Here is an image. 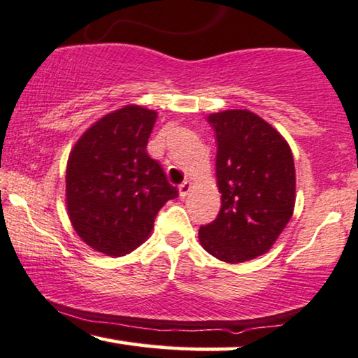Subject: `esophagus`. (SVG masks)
Masks as SVG:
<instances>
[{"label": "esophagus", "instance_id": "esophagus-1", "mask_svg": "<svg viewBox=\"0 0 358 358\" xmlns=\"http://www.w3.org/2000/svg\"><path fill=\"white\" fill-rule=\"evenodd\" d=\"M190 190H192V182H190V180H185V182L179 185V195L182 199L190 192Z\"/></svg>", "mask_w": 358, "mask_h": 358}]
</instances>
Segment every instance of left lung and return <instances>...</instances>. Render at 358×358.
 <instances>
[{
	"mask_svg": "<svg viewBox=\"0 0 358 358\" xmlns=\"http://www.w3.org/2000/svg\"><path fill=\"white\" fill-rule=\"evenodd\" d=\"M217 136V182L222 208L200 227L199 241L228 264L266 254L295 208V163L287 140L248 109L207 117Z\"/></svg>",
	"mask_w": 358,
	"mask_h": 358,
	"instance_id": "1",
	"label": "left lung"
}]
</instances>
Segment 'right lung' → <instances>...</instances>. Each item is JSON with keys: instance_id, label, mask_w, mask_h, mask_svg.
Wrapping results in <instances>:
<instances>
[{"instance_id": "1", "label": "right lung", "mask_w": 358, "mask_h": 358, "mask_svg": "<svg viewBox=\"0 0 358 358\" xmlns=\"http://www.w3.org/2000/svg\"><path fill=\"white\" fill-rule=\"evenodd\" d=\"M156 119V110L124 106L94 122L68 156V217L78 236L106 256L138 248L159 208L178 197L146 151Z\"/></svg>"}]
</instances>
